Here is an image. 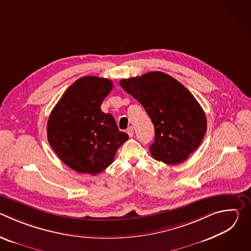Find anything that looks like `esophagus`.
I'll return each instance as SVG.
<instances>
[{"label": "esophagus", "mask_w": 251, "mask_h": 251, "mask_svg": "<svg viewBox=\"0 0 251 251\" xmlns=\"http://www.w3.org/2000/svg\"><path fill=\"white\" fill-rule=\"evenodd\" d=\"M127 133H128L129 137H133V135H134V128L133 127H129L127 129Z\"/></svg>", "instance_id": "34e87169"}]
</instances>
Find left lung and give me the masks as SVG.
<instances>
[{
  "label": "left lung",
  "mask_w": 251,
  "mask_h": 251,
  "mask_svg": "<svg viewBox=\"0 0 251 251\" xmlns=\"http://www.w3.org/2000/svg\"><path fill=\"white\" fill-rule=\"evenodd\" d=\"M121 87L144 107L155 128L150 152L157 161L180 164L201 145L206 118L194 95L161 71L120 80Z\"/></svg>",
  "instance_id": "8db88e82"
}]
</instances>
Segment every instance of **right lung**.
I'll return each instance as SVG.
<instances>
[{"label":"right lung","mask_w":251,"mask_h":251,"mask_svg":"<svg viewBox=\"0 0 251 251\" xmlns=\"http://www.w3.org/2000/svg\"><path fill=\"white\" fill-rule=\"evenodd\" d=\"M113 88L111 80L83 76L71 84L52 109L48 140L57 157L70 169L97 175L109 167L129 138L114 117L100 109Z\"/></svg>","instance_id":"add662e5"}]
</instances>
